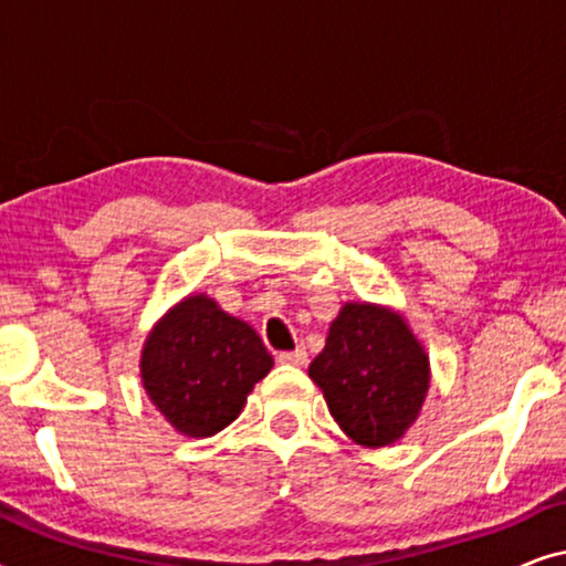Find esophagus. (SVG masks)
Segmentation results:
<instances>
[{
  "label": "esophagus",
  "mask_w": 566,
  "mask_h": 566,
  "mask_svg": "<svg viewBox=\"0 0 566 566\" xmlns=\"http://www.w3.org/2000/svg\"><path fill=\"white\" fill-rule=\"evenodd\" d=\"M277 360L289 363V366H304V363H306V350H304V347H296V350H285V353L277 355Z\"/></svg>",
  "instance_id": "obj_1"
}]
</instances>
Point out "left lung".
I'll return each mask as SVG.
<instances>
[{"label":"left lung","mask_w":566,"mask_h":566,"mask_svg":"<svg viewBox=\"0 0 566 566\" xmlns=\"http://www.w3.org/2000/svg\"><path fill=\"white\" fill-rule=\"evenodd\" d=\"M329 415L358 446H391L420 417L430 360L391 308L345 304L308 366Z\"/></svg>","instance_id":"1"}]
</instances>
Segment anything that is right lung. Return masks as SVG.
I'll use <instances>...</instances> for the list:
<instances>
[{
	"label": "right lung",
	"mask_w": 566,
	"mask_h": 566,
	"mask_svg": "<svg viewBox=\"0 0 566 566\" xmlns=\"http://www.w3.org/2000/svg\"><path fill=\"white\" fill-rule=\"evenodd\" d=\"M270 368L273 355L258 332L203 293L169 308L142 350V381L151 405L188 438L216 436L234 422L247 394Z\"/></svg>",
	"instance_id": "add662e5"
}]
</instances>
